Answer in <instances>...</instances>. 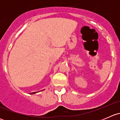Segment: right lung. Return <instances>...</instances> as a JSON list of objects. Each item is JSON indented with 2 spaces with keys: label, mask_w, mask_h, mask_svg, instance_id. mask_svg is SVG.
Here are the masks:
<instances>
[{
  "label": "right lung",
  "mask_w": 120,
  "mask_h": 120,
  "mask_svg": "<svg viewBox=\"0 0 120 120\" xmlns=\"http://www.w3.org/2000/svg\"><path fill=\"white\" fill-rule=\"evenodd\" d=\"M36 94V92H32V93H31V94Z\"/></svg>",
  "instance_id": "add662e5"
}]
</instances>
